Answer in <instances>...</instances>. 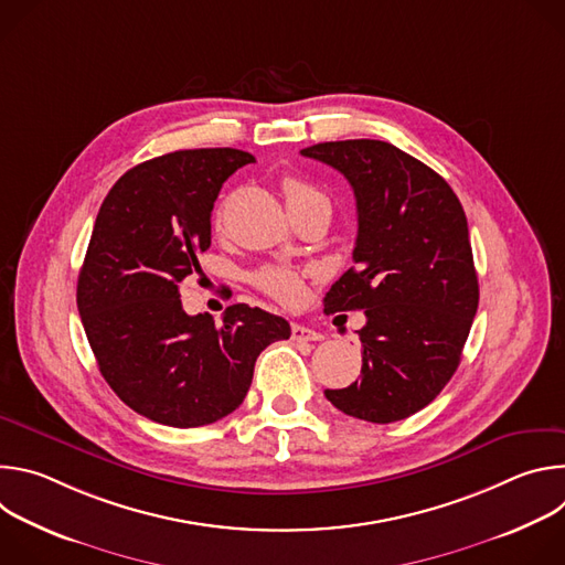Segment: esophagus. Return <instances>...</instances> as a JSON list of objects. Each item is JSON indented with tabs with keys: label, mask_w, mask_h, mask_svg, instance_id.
I'll return each mask as SVG.
<instances>
[{
	"label": "esophagus",
	"mask_w": 565,
	"mask_h": 565,
	"mask_svg": "<svg viewBox=\"0 0 565 565\" xmlns=\"http://www.w3.org/2000/svg\"><path fill=\"white\" fill-rule=\"evenodd\" d=\"M292 340L295 342H319L321 338V333H317V331H312V329H308V327H301V324H292Z\"/></svg>",
	"instance_id": "1"
}]
</instances>
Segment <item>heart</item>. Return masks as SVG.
<instances>
[{
  "label": "heart",
  "instance_id": "b5f03b06",
  "mask_svg": "<svg viewBox=\"0 0 565 565\" xmlns=\"http://www.w3.org/2000/svg\"><path fill=\"white\" fill-rule=\"evenodd\" d=\"M281 190L286 196V205L290 207H301V205H310V203H324L329 205V199L321 194L317 188H312L310 183H306L303 179L288 174L281 181ZM255 284L259 290H264L268 297L277 299L279 303L292 306L301 299L303 295V279L299 273H295L292 268H284V266H270L264 268L255 275Z\"/></svg>",
  "mask_w": 565,
  "mask_h": 565
}]
</instances>
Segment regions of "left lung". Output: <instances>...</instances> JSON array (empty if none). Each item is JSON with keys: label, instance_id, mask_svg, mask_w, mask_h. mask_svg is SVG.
I'll return each instance as SVG.
<instances>
[{"label": "left lung", "instance_id": "obj_1", "mask_svg": "<svg viewBox=\"0 0 565 565\" xmlns=\"http://www.w3.org/2000/svg\"><path fill=\"white\" fill-rule=\"evenodd\" d=\"M301 156L344 174L358 205L355 266L324 312L364 310L362 375L324 395L366 423L405 420L456 373L478 308L462 205L440 174L384 140L319 142Z\"/></svg>", "mask_w": 565, "mask_h": 565}]
</instances>
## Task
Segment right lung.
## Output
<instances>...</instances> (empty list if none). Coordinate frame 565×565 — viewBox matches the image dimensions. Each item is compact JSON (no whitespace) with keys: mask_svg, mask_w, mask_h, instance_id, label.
<instances>
[{"mask_svg":"<svg viewBox=\"0 0 565 565\" xmlns=\"http://www.w3.org/2000/svg\"><path fill=\"white\" fill-rule=\"evenodd\" d=\"M255 156L232 147L181 149L122 174L100 205L77 277V310L98 369L136 414L203 427L244 402L259 353L290 338L284 317L232 303L188 315L181 284L210 248L221 185Z\"/></svg>","mask_w":565,"mask_h":565,"instance_id":"right-lung-1","label":"right lung"}]
</instances>
